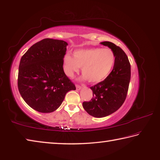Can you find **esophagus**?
<instances>
[{
	"instance_id": "34e87169",
	"label": "esophagus",
	"mask_w": 160,
	"mask_h": 160,
	"mask_svg": "<svg viewBox=\"0 0 160 160\" xmlns=\"http://www.w3.org/2000/svg\"><path fill=\"white\" fill-rule=\"evenodd\" d=\"M76 88H77V90H80L81 88H82V86H79V85H76Z\"/></svg>"
}]
</instances>
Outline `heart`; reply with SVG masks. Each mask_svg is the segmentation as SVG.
I'll return each mask as SVG.
<instances>
[{
  "label": "heart",
  "mask_w": 160,
  "mask_h": 160,
  "mask_svg": "<svg viewBox=\"0 0 160 160\" xmlns=\"http://www.w3.org/2000/svg\"><path fill=\"white\" fill-rule=\"evenodd\" d=\"M116 62V54L108 48H93L77 49L73 57L66 54L64 57V69L66 74L73 77L82 67V80L91 83L103 81L111 73Z\"/></svg>",
  "instance_id": "1"
}]
</instances>
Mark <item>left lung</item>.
Returning a JSON list of instances; mask_svg holds the SVG:
<instances>
[{"label":"left lung","mask_w":160,"mask_h":160,"mask_svg":"<svg viewBox=\"0 0 160 160\" xmlns=\"http://www.w3.org/2000/svg\"><path fill=\"white\" fill-rule=\"evenodd\" d=\"M113 51L116 62L113 69L103 82L91 87L93 98L83 103V107L90 116L103 118L113 113L126 98L130 81V64L125 52L111 42H101Z\"/></svg>","instance_id":"8db88e82"}]
</instances>
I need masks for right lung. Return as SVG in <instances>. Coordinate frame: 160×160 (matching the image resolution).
I'll use <instances>...</instances> for the list:
<instances>
[{
	"label": "right lung",
	"mask_w": 160,
	"mask_h": 160,
	"mask_svg": "<svg viewBox=\"0 0 160 160\" xmlns=\"http://www.w3.org/2000/svg\"><path fill=\"white\" fill-rule=\"evenodd\" d=\"M68 43L44 39L31 47L20 59L18 86L29 106L40 112L59 108L66 93L76 87L63 69Z\"/></svg>",
	"instance_id": "right-lung-1"
}]
</instances>
